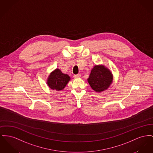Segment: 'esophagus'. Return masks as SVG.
Returning <instances> with one entry per match:
<instances>
[{
    "label": "esophagus",
    "instance_id": "esophagus-1",
    "mask_svg": "<svg viewBox=\"0 0 153 153\" xmlns=\"http://www.w3.org/2000/svg\"><path fill=\"white\" fill-rule=\"evenodd\" d=\"M80 76H81L80 74H75V75L73 76V77L74 79H78V78H80Z\"/></svg>",
    "mask_w": 153,
    "mask_h": 153
}]
</instances>
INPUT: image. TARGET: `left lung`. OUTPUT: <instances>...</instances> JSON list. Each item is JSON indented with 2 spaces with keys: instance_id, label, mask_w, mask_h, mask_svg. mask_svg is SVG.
<instances>
[{
  "instance_id": "8db88e82",
  "label": "left lung",
  "mask_w": 153,
  "mask_h": 153,
  "mask_svg": "<svg viewBox=\"0 0 153 153\" xmlns=\"http://www.w3.org/2000/svg\"><path fill=\"white\" fill-rule=\"evenodd\" d=\"M91 87L97 92L108 90L113 81L111 72L103 65H96L92 69L87 79Z\"/></svg>"
}]
</instances>
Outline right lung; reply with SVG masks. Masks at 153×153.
<instances>
[{
    "label": "right lung",
    "mask_w": 153,
    "mask_h": 153,
    "mask_svg": "<svg viewBox=\"0 0 153 153\" xmlns=\"http://www.w3.org/2000/svg\"><path fill=\"white\" fill-rule=\"evenodd\" d=\"M70 80L71 77L69 75L56 68L50 73L47 80V84L51 90L59 91L63 90Z\"/></svg>",
    "instance_id": "1"
}]
</instances>
